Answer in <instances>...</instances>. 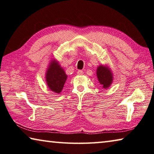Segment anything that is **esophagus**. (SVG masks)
<instances>
[{
	"label": "esophagus",
	"instance_id": "obj_1",
	"mask_svg": "<svg viewBox=\"0 0 154 154\" xmlns=\"http://www.w3.org/2000/svg\"><path fill=\"white\" fill-rule=\"evenodd\" d=\"M77 74H78V75H82L83 74V71H82V70H79V71L77 72Z\"/></svg>",
	"mask_w": 154,
	"mask_h": 154
}]
</instances>
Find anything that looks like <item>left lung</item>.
Masks as SVG:
<instances>
[{
  "mask_svg": "<svg viewBox=\"0 0 154 154\" xmlns=\"http://www.w3.org/2000/svg\"><path fill=\"white\" fill-rule=\"evenodd\" d=\"M97 76L98 80L103 88L106 89L111 85L112 81V74L108 67L100 65L97 69Z\"/></svg>",
  "mask_w": 154,
  "mask_h": 154,
  "instance_id": "left-lung-1",
  "label": "left lung"
}]
</instances>
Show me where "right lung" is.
I'll use <instances>...</instances> for the list:
<instances>
[{"instance_id":"obj_1","label":"right lung","mask_w":154,"mask_h":154,"mask_svg":"<svg viewBox=\"0 0 154 154\" xmlns=\"http://www.w3.org/2000/svg\"><path fill=\"white\" fill-rule=\"evenodd\" d=\"M67 79V75L59 63L52 60L46 73L48 86L53 92L59 94L64 87Z\"/></svg>"}]
</instances>
